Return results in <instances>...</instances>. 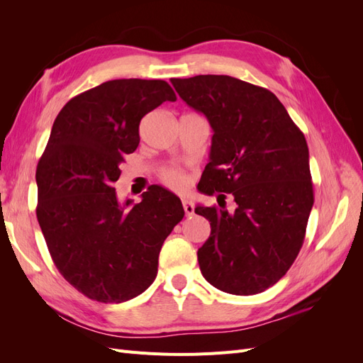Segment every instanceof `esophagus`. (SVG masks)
Wrapping results in <instances>:
<instances>
[{
    "instance_id": "34e87169",
    "label": "esophagus",
    "mask_w": 363,
    "mask_h": 363,
    "mask_svg": "<svg viewBox=\"0 0 363 363\" xmlns=\"http://www.w3.org/2000/svg\"><path fill=\"white\" fill-rule=\"evenodd\" d=\"M183 208H184L186 216H192L195 213V207L191 200H186V199L183 200Z\"/></svg>"
}]
</instances>
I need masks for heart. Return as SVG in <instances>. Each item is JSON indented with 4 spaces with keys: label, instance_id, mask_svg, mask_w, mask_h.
<instances>
[{
    "label": "heart",
    "instance_id": "heart-1",
    "mask_svg": "<svg viewBox=\"0 0 363 363\" xmlns=\"http://www.w3.org/2000/svg\"><path fill=\"white\" fill-rule=\"evenodd\" d=\"M162 180L163 183L169 186L171 189H175V191H183L186 189V186H188L189 183V177L186 175L183 171L180 169H167L162 172Z\"/></svg>",
    "mask_w": 363,
    "mask_h": 363
}]
</instances>
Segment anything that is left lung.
I'll use <instances>...</instances> for the list:
<instances>
[{
	"label": "left lung",
	"instance_id": "1",
	"mask_svg": "<svg viewBox=\"0 0 363 363\" xmlns=\"http://www.w3.org/2000/svg\"><path fill=\"white\" fill-rule=\"evenodd\" d=\"M171 83L213 130L201 192L236 203L235 212L195 207L212 227L196 252L203 277L227 294L263 292L288 272L304 240L313 206L306 138L265 87L228 75Z\"/></svg>",
	"mask_w": 363,
	"mask_h": 363
}]
</instances>
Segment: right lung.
Segmentation results:
<instances>
[{
	"mask_svg": "<svg viewBox=\"0 0 363 363\" xmlns=\"http://www.w3.org/2000/svg\"><path fill=\"white\" fill-rule=\"evenodd\" d=\"M175 100L163 80H111L71 98L54 121L36 169V215L54 265L87 298L123 303L148 289L164 239L184 216L162 186L138 204H121L113 188L139 145L140 119Z\"/></svg>",
	"mask_w": 363,
	"mask_h": 363,
	"instance_id": "add662e5",
	"label": "right lung"
}]
</instances>
